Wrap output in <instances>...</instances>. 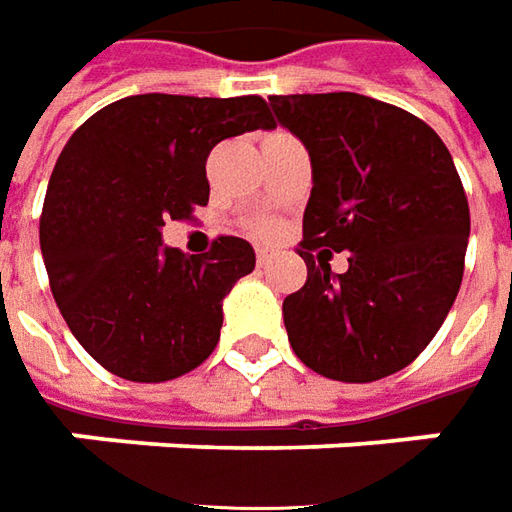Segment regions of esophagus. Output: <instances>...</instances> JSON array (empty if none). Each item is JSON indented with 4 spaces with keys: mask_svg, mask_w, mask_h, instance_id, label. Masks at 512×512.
I'll return each mask as SVG.
<instances>
[{
    "mask_svg": "<svg viewBox=\"0 0 512 512\" xmlns=\"http://www.w3.org/2000/svg\"><path fill=\"white\" fill-rule=\"evenodd\" d=\"M270 256H273V250H270V248H259V250H256V262H259V264L270 262Z\"/></svg>",
    "mask_w": 512,
    "mask_h": 512,
    "instance_id": "1",
    "label": "esophagus"
}]
</instances>
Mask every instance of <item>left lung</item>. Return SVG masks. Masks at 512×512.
<instances>
[{
  "label": "left lung",
  "mask_w": 512,
  "mask_h": 512,
  "mask_svg": "<svg viewBox=\"0 0 512 512\" xmlns=\"http://www.w3.org/2000/svg\"><path fill=\"white\" fill-rule=\"evenodd\" d=\"M270 109L312 166L307 284L281 307L290 346L332 380L394 375L431 344L462 284L471 211L454 157L428 123L358 92L273 95ZM312 247L346 249L347 273Z\"/></svg>",
  "instance_id": "1"
}]
</instances>
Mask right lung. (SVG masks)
Returning a JSON list of instances; mask_svg holds the SVG:
<instances>
[{"mask_svg": "<svg viewBox=\"0 0 512 512\" xmlns=\"http://www.w3.org/2000/svg\"><path fill=\"white\" fill-rule=\"evenodd\" d=\"M276 123L259 95H129L75 129L47 185L39 239L67 327L104 369L163 383L214 352L222 301L256 267L250 242L211 253L163 245L166 219L191 216L211 185L219 140Z\"/></svg>", "mask_w": 512, "mask_h": 512, "instance_id": "1", "label": "right lung"}]
</instances>
